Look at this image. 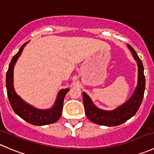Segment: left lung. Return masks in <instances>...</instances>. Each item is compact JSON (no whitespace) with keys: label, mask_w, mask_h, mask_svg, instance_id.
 Listing matches in <instances>:
<instances>
[{"label":"left lung","mask_w":154,"mask_h":154,"mask_svg":"<svg viewBox=\"0 0 154 154\" xmlns=\"http://www.w3.org/2000/svg\"><path fill=\"white\" fill-rule=\"evenodd\" d=\"M129 49L138 64V84L132 97L126 103L112 111L99 109L94 104L86 93L83 92V103L87 118L92 122L106 127H115L124 124L135 115L139 109L144 97L145 89V77L142 61L131 45L127 44Z\"/></svg>","instance_id":"8db88e82"}]
</instances>
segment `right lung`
I'll return each mask as SVG.
<instances>
[{"instance_id":"right-lung-1","label":"right lung","mask_w":154,"mask_h":154,"mask_svg":"<svg viewBox=\"0 0 154 154\" xmlns=\"http://www.w3.org/2000/svg\"><path fill=\"white\" fill-rule=\"evenodd\" d=\"M28 42L22 45L17 54H15L9 65L6 76V87L7 97L15 113L27 123L36 126H43L54 124L60 119L62 115L63 100L69 89L60 90L57 96L54 105L48 109H38L27 104L19 95H17L13 87V69L18 58L22 54L24 47Z\"/></svg>"}]
</instances>
